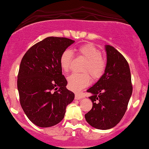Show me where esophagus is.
I'll list each match as a JSON object with an SVG mask.
<instances>
[{"label": "esophagus", "instance_id": "34e87169", "mask_svg": "<svg viewBox=\"0 0 149 149\" xmlns=\"http://www.w3.org/2000/svg\"><path fill=\"white\" fill-rule=\"evenodd\" d=\"M84 95H82L81 93H76L75 94V99L76 100H80L81 98H84Z\"/></svg>", "mask_w": 149, "mask_h": 149}]
</instances>
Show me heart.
<instances>
[{
  "instance_id": "heart-1",
  "label": "heart",
  "mask_w": 149,
  "mask_h": 149,
  "mask_svg": "<svg viewBox=\"0 0 149 149\" xmlns=\"http://www.w3.org/2000/svg\"><path fill=\"white\" fill-rule=\"evenodd\" d=\"M79 55L86 61L82 71L85 73H72L68 77L70 88L74 91H80L88 86L91 82V74L93 79L100 78L105 70L106 62L102 56L101 51L93 44L87 43L79 46L76 49ZM73 54L70 49H65L61 54L59 63L63 71L68 72L70 69Z\"/></svg>"
}]
</instances>
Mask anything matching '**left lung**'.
<instances>
[{
    "label": "left lung",
    "mask_w": 149,
    "mask_h": 149,
    "mask_svg": "<svg viewBox=\"0 0 149 149\" xmlns=\"http://www.w3.org/2000/svg\"><path fill=\"white\" fill-rule=\"evenodd\" d=\"M107 65L104 74L87 90L93 102L85 114L86 121L100 130L116 125L126 111L132 93L130 67L126 59L114 47L106 45Z\"/></svg>",
    "instance_id": "8db88e82"
}]
</instances>
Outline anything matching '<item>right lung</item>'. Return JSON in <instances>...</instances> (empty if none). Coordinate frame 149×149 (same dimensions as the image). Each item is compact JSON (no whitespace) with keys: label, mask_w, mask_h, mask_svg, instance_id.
I'll list each match as a JSON object with an SVG mask.
<instances>
[{"label":"right lung","mask_w":149,"mask_h":149,"mask_svg":"<svg viewBox=\"0 0 149 149\" xmlns=\"http://www.w3.org/2000/svg\"><path fill=\"white\" fill-rule=\"evenodd\" d=\"M74 40L48 37L29 49L21 61L17 76L19 101L29 119L41 127L56 125L74 98L66 88L59 58Z\"/></svg>","instance_id":"right-lung-1"}]
</instances>
